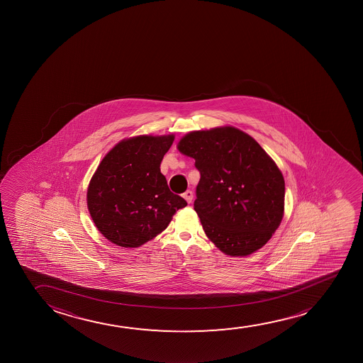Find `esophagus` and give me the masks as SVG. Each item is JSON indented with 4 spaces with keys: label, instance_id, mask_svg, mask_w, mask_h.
I'll return each mask as SVG.
<instances>
[{
    "label": "esophagus",
    "instance_id": "1",
    "mask_svg": "<svg viewBox=\"0 0 363 363\" xmlns=\"http://www.w3.org/2000/svg\"><path fill=\"white\" fill-rule=\"evenodd\" d=\"M183 198L186 200V203H190L193 201V191H190V190H186L185 193L183 194Z\"/></svg>",
    "mask_w": 363,
    "mask_h": 363
}]
</instances>
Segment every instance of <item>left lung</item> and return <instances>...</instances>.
Returning a JSON list of instances; mask_svg holds the SVG:
<instances>
[{"mask_svg":"<svg viewBox=\"0 0 363 363\" xmlns=\"http://www.w3.org/2000/svg\"><path fill=\"white\" fill-rule=\"evenodd\" d=\"M200 172L194 210L220 251L243 257L271 240L284 213L281 170L251 135L235 127L194 130L178 143Z\"/></svg>","mask_w":363,"mask_h":363,"instance_id":"left-lung-1","label":"left lung"}]
</instances>
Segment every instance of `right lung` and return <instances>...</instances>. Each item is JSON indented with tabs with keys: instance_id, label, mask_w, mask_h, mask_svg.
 Segmentation results:
<instances>
[{
	"instance_id": "obj_1",
	"label": "right lung",
	"mask_w": 363,
	"mask_h": 363,
	"mask_svg": "<svg viewBox=\"0 0 363 363\" xmlns=\"http://www.w3.org/2000/svg\"><path fill=\"white\" fill-rule=\"evenodd\" d=\"M174 135H137L117 143L87 188V208L97 230L121 247H140L169 225L186 201L170 191L160 163Z\"/></svg>"
}]
</instances>
